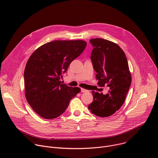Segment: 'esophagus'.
<instances>
[{
  "label": "esophagus",
  "mask_w": 158,
  "mask_h": 158,
  "mask_svg": "<svg viewBox=\"0 0 158 158\" xmlns=\"http://www.w3.org/2000/svg\"><path fill=\"white\" fill-rule=\"evenodd\" d=\"M81 91L82 93H85V92H87V91H88L87 90H86V89H83V88H81Z\"/></svg>",
  "instance_id": "obj_1"
}]
</instances>
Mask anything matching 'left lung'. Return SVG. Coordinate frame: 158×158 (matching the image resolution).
Wrapping results in <instances>:
<instances>
[{
    "label": "left lung",
    "instance_id": "1",
    "mask_svg": "<svg viewBox=\"0 0 158 158\" xmlns=\"http://www.w3.org/2000/svg\"><path fill=\"white\" fill-rule=\"evenodd\" d=\"M93 46L91 59L100 87L107 85L106 94L93 91V102L88 109L94 115L105 118L118 110L124 102L131 84L126 54L118 44L97 38L90 40Z\"/></svg>",
    "mask_w": 158,
    "mask_h": 158
}]
</instances>
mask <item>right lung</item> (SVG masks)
<instances>
[{
	"mask_svg": "<svg viewBox=\"0 0 158 158\" xmlns=\"http://www.w3.org/2000/svg\"><path fill=\"white\" fill-rule=\"evenodd\" d=\"M86 45L82 40H54L44 44L29 57L24 76L26 98L42 118L52 119L61 115L81 91L60 79Z\"/></svg>",
	"mask_w": 158,
	"mask_h": 158,
	"instance_id": "right-lung-1",
	"label": "right lung"
}]
</instances>
